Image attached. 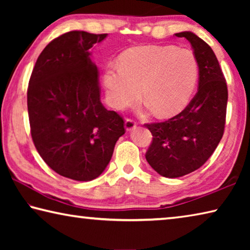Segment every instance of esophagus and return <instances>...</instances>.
<instances>
[{
	"mask_svg": "<svg viewBox=\"0 0 250 250\" xmlns=\"http://www.w3.org/2000/svg\"><path fill=\"white\" fill-rule=\"evenodd\" d=\"M135 125H137V122L132 119H125V128L126 131H131L135 128Z\"/></svg>",
	"mask_w": 250,
	"mask_h": 250,
	"instance_id": "1",
	"label": "esophagus"
}]
</instances>
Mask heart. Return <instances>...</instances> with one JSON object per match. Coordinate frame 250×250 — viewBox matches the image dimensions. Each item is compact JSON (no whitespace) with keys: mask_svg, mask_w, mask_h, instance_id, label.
Instances as JSON below:
<instances>
[{"mask_svg":"<svg viewBox=\"0 0 250 250\" xmlns=\"http://www.w3.org/2000/svg\"><path fill=\"white\" fill-rule=\"evenodd\" d=\"M198 65L188 49L171 45H146L122 53L119 64L104 70L109 104L121 110L142 98L158 117H171L183 110L195 89Z\"/></svg>","mask_w":250,"mask_h":250,"instance_id":"obj_1","label":"heart"}]
</instances>
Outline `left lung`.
Masks as SVG:
<instances>
[{
  "label": "left lung",
  "instance_id": "left-lung-1",
  "mask_svg": "<svg viewBox=\"0 0 250 250\" xmlns=\"http://www.w3.org/2000/svg\"><path fill=\"white\" fill-rule=\"evenodd\" d=\"M191 43L198 65L196 95L183 111L164 122L147 124L153 139L147 163L164 177H180L204 164L224 134L228 91L213 49L192 32L175 34Z\"/></svg>",
  "mask_w": 250,
  "mask_h": 250
}]
</instances>
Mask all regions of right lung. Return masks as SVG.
Returning <instances> with one entry per match:
<instances>
[{
	"label": "right lung",
	"mask_w": 250,
	"mask_h": 250,
	"mask_svg": "<svg viewBox=\"0 0 250 250\" xmlns=\"http://www.w3.org/2000/svg\"><path fill=\"white\" fill-rule=\"evenodd\" d=\"M107 34L71 31L46 46L27 89L31 134L45 163L59 175L98 177L125 134L122 117L100 101L98 68L90 48Z\"/></svg>",
	"instance_id": "right-lung-1"
}]
</instances>
